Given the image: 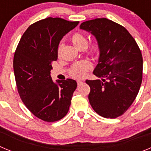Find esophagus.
Returning a JSON list of instances; mask_svg holds the SVG:
<instances>
[{
    "label": "esophagus",
    "mask_w": 151,
    "mask_h": 151,
    "mask_svg": "<svg viewBox=\"0 0 151 151\" xmlns=\"http://www.w3.org/2000/svg\"><path fill=\"white\" fill-rule=\"evenodd\" d=\"M77 85H81V83H83V81H77Z\"/></svg>",
    "instance_id": "34e87169"
}]
</instances>
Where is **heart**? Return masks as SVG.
Segmentation results:
<instances>
[{
	"label": "heart",
	"instance_id": "b5f03b06",
	"mask_svg": "<svg viewBox=\"0 0 151 151\" xmlns=\"http://www.w3.org/2000/svg\"><path fill=\"white\" fill-rule=\"evenodd\" d=\"M70 40L77 48H84L87 43V39L81 33H74L70 37ZM89 52L92 54H97L99 52V44L97 41L91 42L89 46ZM60 48H59L58 53L59 54ZM92 65L89 61L83 60L82 62L75 63L70 70V74L74 78H83L88 70H90Z\"/></svg>",
	"mask_w": 151,
	"mask_h": 151
}]
</instances>
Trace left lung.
Here are the masks:
<instances>
[{"instance_id":"8db88e82","label":"left lung","mask_w":151,"mask_h":151,"mask_svg":"<svg viewBox=\"0 0 151 151\" xmlns=\"http://www.w3.org/2000/svg\"><path fill=\"white\" fill-rule=\"evenodd\" d=\"M99 44V63L93 74L99 80L86 83L90 87L89 101L98 114L116 118L129 108L142 82L143 59L135 39L123 26L106 18L81 23Z\"/></svg>"}]
</instances>
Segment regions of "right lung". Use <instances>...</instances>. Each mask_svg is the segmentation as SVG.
<instances>
[{
	"label": "right lung",
	"mask_w": 151,
	"mask_h": 151,
	"mask_svg": "<svg viewBox=\"0 0 151 151\" xmlns=\"http://www.w3.org/2000/svg\"><path fill=\"white\" fill-rule=\"evenodd\" d=\"M79 22L48 17L30 25L20 39L13 58L16 86L22 101L39 119L55 122L68 112L77 82L50 76L63 36Z\"/></svg>",
	"instance_id": "obj_1"
}]
</instances>
